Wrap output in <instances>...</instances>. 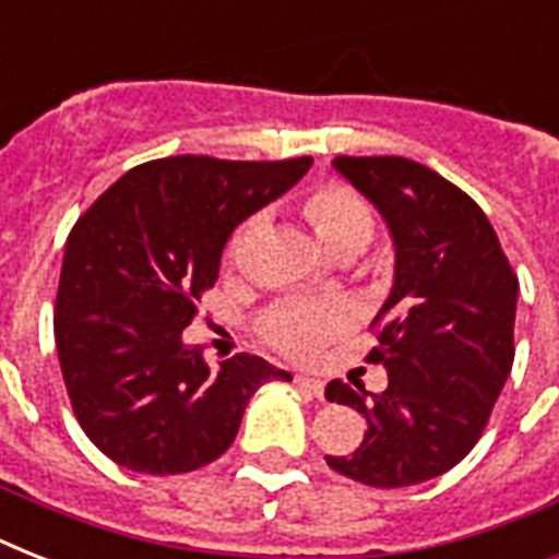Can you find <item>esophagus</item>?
I'll return each instance as SVG.
<instances>
[{"label": "esophagus", "mask_w": 559, "mask_h": 559, "mask_svg": "<svg viewBox=\"0 0 559 559\" xmlns=\"http://www.w3.org/2000/svg\"><path fill=\"white\" fill-rule=\"evenodd\" d=\"M296 385L313 397H324V382L316 380V377H307V373H296Z\"/></svg>", "instance_id": "34e87169"}]
</instances>
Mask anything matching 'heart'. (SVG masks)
<instances>
[{
	"label": "heart",
	"instance_id": "obj_1",
	"mask_svg": "<svg viewBox=\"0 0 559 559\" xmlns=\"http://www.w3.org/2000/svg\"><path fill=\"white\" fill-rule=\"evenodd\" d=\"M305 214L313 226L319 243L331 249H354L359 252L368 243L373 231V214L357 191L345 186H324L305 205ZM240 240V237H237ZM348 322V307L340 298H324V301H289V305L275 307L263 333L275 342L278 348L307 357L322 345L328 336L340 331Z\"/></svg>",
	"mask_w": 559,
	"mask_h": 559
}]
</instances>
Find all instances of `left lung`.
Returning <instances> with one entry per match:
<instances>
[{"label": "left lung", "instance_id": "left-lung-1", "mask_svg": "<svg viewBox=\"0 0 559 559\" xmlns=\"http://www.w3.org/2000/svg\"><path fill=\"white\" fill-rule=\"evenodd\" d=\"M333 170L371 202L394 246L391 293L373 324L389 389L342 380L324 397L366 415V438L328 467L368 487L443 476L473 447L511 377L520 281L467 193L403 156H340Z\"/></svg>", "mask_w": 559, "mask_h": 559}]
</instances>
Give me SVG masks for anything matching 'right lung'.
<instances>
[{
  "mask_svg": "<svg viewBox=\"0 0 559 559\" xmlns=\"http://www.w3.org/2000/svg\"><path fill=\"white\" fill-rule=\"evenodd\" d=\"M310 165V156L147 162L74 223L57 289V357L78 424L107 459L147 476L205 467L231 447L254 391L293 380L252 354L211 368L182 331L217 281L231 231Z\"/></svg>",
  "mask_w": 559,
  "mask_h": 559,
  "instance_id": "right-lung-1",
  "label": "right lung"
}]
</instances>
